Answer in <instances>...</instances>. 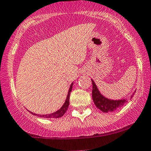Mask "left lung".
Here are the masks:
<instances>
[{
    "mask_svg": "<svg viewBox=\"0 0 151 151\" xmlns=\"http://www.w3.org/2000/svg\"><path fill=\"white\" fill-rule=\"evenodd\" d=\"M91 82L92 86H93L92 98H93V102H94L95 105L102 112L108 113L116 111L118 108H121L127 102L126 99H119V100H113V99H110L105 97L101 94L93 80H91ZM136 91H134V93ZM134 93L133 94H134ZM132 96L133 95L131 96V98H132Z\"/></svg>",
    "mask_w": 151,
    "mask_h": 151,
    "instance_id": "obj_1",
    "label": "left lung"
}]
</instances>
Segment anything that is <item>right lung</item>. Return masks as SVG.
<instances>
[{"mask_svg": "<svg viewBox=\"0 0 151 151\" xmlns=\"http://www.w3.org/2000/svg\"><path fill=\"white\" fill-rule=\"evenodd\" d=\"M72 86H73V83L71 84V86H70V88L68 90V95H67L66 99L65 101V103L63 104L61 108H60L58 111H55V112L52 113V114H46V115H40V114H34V113L31 112V114L34 115H37V116H40V117L43 118H60L61 116H63L64 115L65 112H66L67 109H68V107L69 105V97H70V93H71V90H72Z\"/></svg>", "mask_w": 151, "mask_h": 151, "instance_id": "obj_1", "label": "right lung"}]
</instances>
